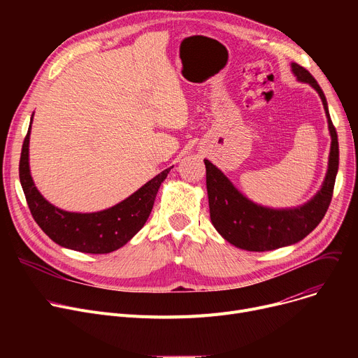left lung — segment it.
Here are the masks:
<instances>
[{"instance_id":"obj_1","label":"left lung","mask_w":358,"mask_h":358,"mask_svg":"<svg viewBox=\"0 0 358 358\" xmlns=\"http://www.w3.org/2000/svg\"><path fill=\"white\" fill-rule=\"evenodd\" d=\"M292 69L299 81L309 83L317 91L327 111L332 142L328 174L321 192L309 203L297 209L273 210L261 208L243 197L210 161H204L206 185H208L210 220L213 227L232 245L245 251H271L303 239L324 219L332 200L338 162H340L336 130L328 113L324 91L317 85L310 72L297 64H292Z\"/></svg>"}]
</instances>
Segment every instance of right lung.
I'll list each match as a JSON object with an SVG mask.
<instances>
[{
  "label": "right lung",
  "instance_id": "1",
  "mask_svg": "<svg viewBox=\"0 0 358 358\" xmlns=\"http://www.w3.org/2000/svg\"><path fill=\"white\" fill-rule=\"evenodd\" d=\"M30 126L22 148L18 176L36 223L53 242L73 251L108 254L123 247L142 229L148 220L159 185L171 168H166L141 187L136 193L107 210L97 213L65 212L46 201L33 184L29 169Z\"/></svg>",
  "mask_w": 358,
  "mask_h": 358
}]
</instances>
